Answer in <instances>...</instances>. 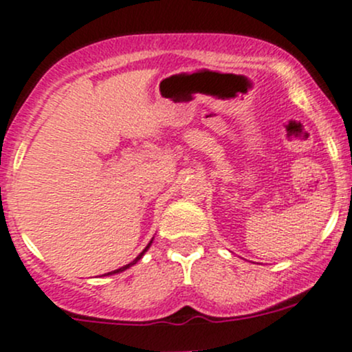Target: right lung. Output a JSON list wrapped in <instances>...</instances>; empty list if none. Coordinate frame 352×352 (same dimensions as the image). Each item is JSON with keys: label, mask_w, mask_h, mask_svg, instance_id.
I'll list each match as a JSON object with an SVG mask.
<instances>
[{"label": "right lung", "mask_w": 352, "mask_h": 352, "mask_svg": "<svg viewBox=\"0 0 352 352\" xmlns=\"http://www.w3.org/2000/svg\"><path fill=\"white\" fill-rule=\"evenodd\" d=\"M151 243H153V240H151V241H149V243H147V247L144 248V250H142L141 253H139V255H138V256H135V260H132V262H131V263H127V265H124V267L117 268V270H114V272H109V274H105V275H114V274H119V272H124V270H126V268H129V267H132V265H134V263H138V262H139V260H141V258H142V255H144V253L147 252V248H149V247H151Z\"/></svg>", "instance_id": "add662e5"}]
</instances>
